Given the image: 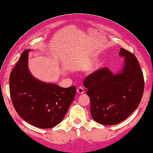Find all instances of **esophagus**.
<instances>
[{"label": "esophagus", "mask_w": 153, "mask_h": 153, "mask_svg": "<svg viewBox=\"0 0 153 153\" xmlns=\"http://www.w3.org/2000/svg\"><path fill=\"white\" fill-rule=\"evenodd\" d=\"M77 91L78 94H84V88L80 86V87H79L77 88Z\"/></svg>", "instance_id": "1"}]
</instances>
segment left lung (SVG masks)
<instances>
[{"label":"left lung","mask_w":153,"mask_h":153,"mask_svg":"<svg viewBox=\"0 0 153 153\" xmlns=\"http://www.w3.org/2000/svg\"><path fill=\"white\" fill-rule=\"evenodd\" d=\"M119 55L125 58L120 73L113 74L103 68L84 80L91 115L101 124L116 125L126 119L137 108L143 94L144 77L137 58L124 48H120Z\"/></svg>","instance_id":"left-lung-1"}]
</instances>
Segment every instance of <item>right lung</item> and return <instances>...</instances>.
I'll return each mask as SVG.
<instances>
[{
    "label": "right lung",
    "instance_id": "1",
    "mask_svg": "<svg viewBox=\"0 0 153 153\" xmlns=\"http://www.w3.org/2000/svg\"><path fill=\"white\" fill-rule=\"evenodd\" d=\"M30 51H24L10 73V97L17 113L27 123L41 128H52L63 119L76 88H63L34 78L27 67Z\"/></svg>",
    "mask_w": 153,
    "mask_h": 153
}]
</instances>
